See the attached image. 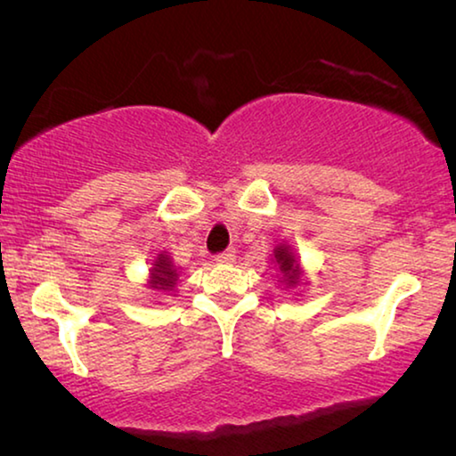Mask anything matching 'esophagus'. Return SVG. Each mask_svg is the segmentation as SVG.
Listing matches in <instances>:
<instances>
[{"label":"esophagus","mask_w":456,"mask_h":456,"mask_svg":"<svg viewBox=\"0 0 456 456\" xmlns=\"http://www.w3.org/2000/svg\"><path fill=\"white\" fill-rule=\"evenodd\" d=\"M234 259H236L234 251H224V253H220V255H216L217 264H234Z\"/></svg>","instance_id":"obj_1"}]
</instances>
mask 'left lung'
<instances>
[{"mask_svg":"<svg viewBox=\"0 0 456 456\" xmlns=\"http://www.w3.org/2000/svg\"><path fill=\"white\" fill-rule=\"evenodd\" d=\"M272 264L273 267H278L280 272V280L278 282L284 284V289L289 290H295L298 289L301 284H307L305 282V273H303V267H301V261L292 251V247L289 242H280V245L273 247V253H272Z\"/></svg>","mask_w":456,"mask_h":456,"instance_id":"obj_1","label":"left lung"}]
</instances>
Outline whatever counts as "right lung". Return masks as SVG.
I'll list each match as a JSON object with an SVG mask.
<instances>
[{"label": "right lung", "mask_w": 456, "mask_h": 456, "mask_svg": "<svg viewBox=\"0 0 456 456\" xmlns=\"http://www.w3.org/2000/svg\"><path fill=\"white\" fill-rule=\"evenodd\" d=\"M178 276H180V267L174 265V261L166 251H159L158 257L153 259L151 270H149L147 289L170 295V292H174V289H176Z\"/></svg>", "instance_id": "obj_1"}]
</instances>
